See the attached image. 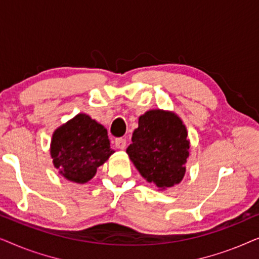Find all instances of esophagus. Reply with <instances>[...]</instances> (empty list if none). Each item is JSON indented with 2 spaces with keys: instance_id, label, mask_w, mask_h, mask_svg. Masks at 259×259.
<instances>
[{
  "instance_id": "esophagus-1",
  "label": "esophagus",
  "mask_w": 259,
  "mask_h": 259,
  "mask_svg": "<svg viewBox=\"0 0 259 259\" xmlns=\"http://www.w3.org/2000/svg\"><path fill=\"white\" fill-rule=\"evenodd\" d=\"M115 146L120 148V150H123L126 147V139L125 138H116L115 139Z\"/></svg>"
}]
</instances>
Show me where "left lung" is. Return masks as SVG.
I'll list each match as a JSON object with an SVG mask.
<instances>
[{
  "label": "left lung",
  "instance_id": "1",
  "mask_svg": "<svg viewBox=\"0 0 259 259\" xmlns=\"http://www.w3.org/2000/svg\"><path fill=\"white\" fill-rule=\"evenodd\" d=\"M127 154L148 183L160 190L175 186L185 176L190 141L182 119L172 112L152 109L140 115Z\"/></svg>",
  "mask_w": 259,
  "mask_h": 259
}]
</instances>
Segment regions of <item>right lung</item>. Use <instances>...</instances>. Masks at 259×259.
Listing matches in <instances>:
<instances>
[{"label": "right lung", "mask_w": 259, "mask_h": 259, "mask_svg": "<svg viewBox=\"0 0 259 259\" xmlns=\"http://www.w3.org/2000/svg\"><path fill=\"white\" fill-rule=\"evenodd\" d=\"M113 153L107 130L83 113L60 126L53 134V164L70 182L87 183Z\"/></svg>", "instance_id": "obj_1"}]
</instances>
